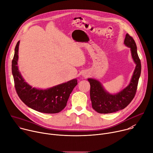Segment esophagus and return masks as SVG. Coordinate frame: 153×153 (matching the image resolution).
I'll return each mask as SVG.
<instances>
[{
    "mask_svg": "<svg viewBox=\"0 0 153 153\" xmlns=\"http://www.w3.org/2000/svg\"><path fill=\"white\" fill-rule=\"evenodd\" d=\"M84 77H85V76H84Z\"/></svg>",
    "mask_w": 153,
    "mask_h": 153,
    "instance_id": "obj_1",
    "label": "esophagus"
}]
</instances>
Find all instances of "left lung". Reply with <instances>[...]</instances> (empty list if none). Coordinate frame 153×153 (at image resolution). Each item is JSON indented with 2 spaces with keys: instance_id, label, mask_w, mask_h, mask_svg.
<instances>
[{
  "instance_id": "left-lung-1",
  "label": "left lung",
  "mask_w": 153,
  "mask_h": 153,
  "mask_svg": "<svg viewBox=\"0 0 153 153\" xmlns=\"http://www.w3.org/2000/svg\"><path fill=\"white\" fill-rule=\"evenodd\" d=\"M124 44L130 48L132 59L136 67L131 79L127 86L117 93L108 92L100 81L88 78L90 83V99L92 107L99 113H112L123 110L132 101L136 93L139 79L141 73V63L137 54L136 42L128 34L124 40Z\"/></svg>"
}]
</instances>
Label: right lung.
Masks as SVG:
<instances>
[{"label":"right lung","mask_w":153,"mask_h":153,"mask_svg":"<svg viewBox=\"0 0 153 153\" xmlns=\"http://www.w3.org/2000/svg\"><path fill=\"white\" fill-rule=\"evenodd\" d=\"M19 43L20 41H18L12 60V74L19 98L26 105L37 111L48 114L60 112L66 106L70 94L77 84V79L47 89L33 88L25 82L19 70Z\"/></svg>","instance_id":"1"}]
</instances>
